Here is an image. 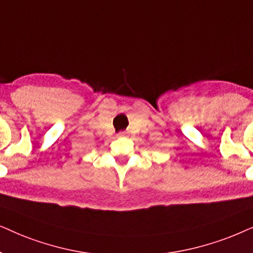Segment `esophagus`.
I'll list each match as a JSON object with an SVG mask.
<instances>
[{
  "label": "esophagus",
  "mask_w": 253,
  "mask_h": 253,
  "mask_svg": "<svg viewBox=\"0 0 253 253\" xmlns=\"http://www.w3.org/2000/svg\"><path fill=\"white\" fill-rule=\"evenodd\" d=\"M126 134H125V132H120L119 134H118V136H125Z\"/></svg>",
  "instance_id": "obj_1"
}]
</instances>
